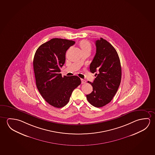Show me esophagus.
Wrapping results in <instances>:
<instances>
[{"mask_svg":"<svg viewBox=\"0 0 155 155\" xmlns=\"http://www.w3.org/2000/svg\"><path fill=\"white\" fill-rule=\"evenodd\" d=\"M81 84H86V80H84V79H81Z\"/></svg>","mask_w":155,"mask_h":155,"instance_id":"1","label":"esophagus"}]
</instances>
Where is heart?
Wrapping results in <instances>:
<instances>
[{"mask_svg":"<svg viewBox=\"0 0 155 155\" xmlns=\"http://www.w3.org/2000/svg\"><path fill=\"white\" fill-rule=\"evenodd\" d=\"M80 46L81 47L82 51H86V50L91 51V43L87 41V40H82L81 41H80Z\"/></svg>","mask_w":155,"mask_h":155,"instance_id":"1","label":"heart"}]
</instances>
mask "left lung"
Instances as JSON below:
<instances>
[{
	"label": "left lung",
	"instance_id": "obj_1",
	"mask_svg": "<svg viewBox=\"0 0 155 155\" xmlns=\"http://www.w3.org/2000/svg\"><path fill=\"white\" fill-rule=\"evenodd\" d=\"M96 54L90 64L92 73L97 72L91 83L93 91L87 95V99L97 108L106 106L115 96L120 84L122 70L120 60L115 48L101 38L95 41Z\"/></svg>",
	"mask_w": 155,
	"mask_h": 155
}]
</instances>
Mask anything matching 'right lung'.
I'll return each mask as SVG.
<instances>
[{
	"instance_id": "1",
	"label": "right lung",
	"mask_w": 155,
	"mask_h": 155,
	"mask_svg": "<svg viewBox=\"0 0 155 155\" xmlns=\"http://www.w3.org/2000/svg\"><path fill=\"white\" fill-rule=\"evenodd\" d=\"M73 40L53 38L37 49L33 59L36 85L45 101L56 108L68 103L71 93L81 84L78 76L62 77L60 68L66 60V52L75 44Z\"/></svg>"
}]
</instances>
